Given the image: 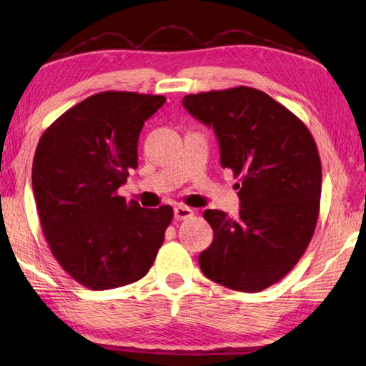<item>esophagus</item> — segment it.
Here are the masks:
<instances>
[{"label": "esophagus", "instance_id": "34e87169", "mask_svg": "<svg viewBox=\"0 0 366 366\" xmlns=\"http://www.w3.org/2000/svg\"><path fill=\"white\" fill-rule=\"evenodd\" d=\"M194 214H195L194 209L189 208V206H185V204H177L174 208V217L177 219V221H184V219H189Z\"/></svg>", "mask_w": 366, "mask_h": 366}]
</instances>
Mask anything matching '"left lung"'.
Masks as SVG:
<instances>
[{
    "label": "left lung",
    "instance_id": "left-lung-1",
    "mask_svg": "<svg viewBox=\"0 0 366 366\" xmlns=\"http://www.w3.org/2000/svg\"><path fill=\"white\" fill-rule=\"evenodd\" d=\"M182 104L212 126L222 168L240 177L238 219L203 212L214 240L198 257L200 269L222 287L257 293L280 282L314 237L322 195L317 144L293 112L248 86L189 94Z\"/></svg>",
    "mask_w": 366,
    "mask_h": 366
}]
</instances>
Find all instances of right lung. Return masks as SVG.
I'll return each instance as SVG.
<instances>
[{
    "label": "right lung",
    "mask_w": 366,
    "mask_h": 366,
    "mask_svg": "<svg viewBox=\"0 0 366 366\" xmlns=\"http://www.w3.org/2000/svg\"><path fill=\"white\" fill-rule=\"evenodd\" d=\"M164 96L104 91L59 117L43 132L33 158L31 184L52 256L79 285L112 290L147 274L172 208L145 209L117 190L137 168L145 119Z\"/></svg>",
    "instance_id": "obj_1"
}]
</instances>
